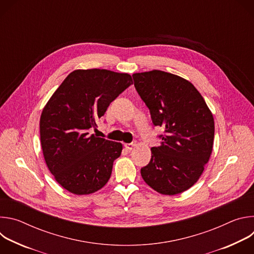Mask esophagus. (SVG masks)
I'll use <instances>...</instances> for the list:
<instances>
[{
    "instance_id": "1",
    "label": "esophagus",
    "mask_w": 254,
    "mask_h": 254,
    "mask_svg": "<svg viewBox=\"0 0 254 254\" xmlns=\"http://www.w3.org/2000/svg\"><path fill=\"white\" fill-rule=\"evenodd\" d=\"M136 146L135 142H129V143H125V148L128 151H131L132 149H134V147Z\"/></svg>"
}]
</instances>
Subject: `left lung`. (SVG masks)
I'll return each mask as SVG.
<instances>
[{
  "label": "left lung",
  "instance_id": "1",
  "mask_svg": "<svg viewBox=\"0 0 254 254\" xmlns=\"http://www.w3.org/2000/svg\"><path fill=\"white\" fill-rule=\"evenodd\" d=\"M132 78L154 125L165 129L140 175L160 194L182 193L197 182L210 159L213 115L200 92L183 77L152 70L133 73Z\"/></svg>",
  "mask_w": 254,
  "mask_h": 254
}]
</instances>
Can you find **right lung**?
Instances as JSON below:
<instances>
[{
  "label": "right lung",
  "mask_w": 254,
  "mask_h": 254,
  "mask_svg": "<svg viewBox=\"0 0 254 254\" xmlns=\"http://www.w3.org/2000/svg\"><path fill=\"white\" fill-rule=\"evenodd\" d=\"M132 84L131 76L106 69H76L44 106L40 139L57 183L75 195L100 190L111 178L123 144L90 134L108 105Z\"/></svg>",
  "instance_id": "1"
}]
</instances>
